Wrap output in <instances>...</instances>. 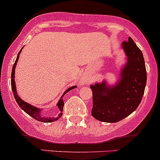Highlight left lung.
<instances>
[{"mask_svg":"<svg viewBox=\"0 0 160 160\" xmlns=\"http://www.w3.org/2000/svg\"><path fill=\"white\" fill-rule=\"evenodd\" d=\"M122 49L126 62L121 67L117 83L109 85L103 80L90 85L91 114L100 122L114 123L128 117L136 110L144 94L147 76L142 52L131 37L122 42Z\"/></svg>","mask_w":160,"mask_h":160,"instance_id":"left-lung-1","label":"left lung"}]
</instances>
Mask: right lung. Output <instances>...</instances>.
<instances>
[{
  "mask_svg": "<svg viewBox=\"0 0 160 160\" xmlns=\"http://www.w3.org/2000/svg\"><path fill=\"white\" fill-rule=\"evenodd\" d=\"M22 49H23V47L22 48V49L19 51L18 54L17 59H16L15 62H14V66H13V68H12V71H11V88H12V91H13V93H14V98H15V101H17L18 106L22 109V110L25 111V112H26L28 114H29L30 116H32V117L33 118H35V120L38 121V122H46V123H47V122H55V121L58 120V119H59V118H60L62 114V109H63V106H64V101H63V99H62L63 96L67 93V92H69L70 90L77 88V86H72V87H70V88H69L68 89L64 92L63 94L61 96L60 99H59V101H58L57 104H56V106H57L58 108H59V114L57 117L56 118H54V117L48 118V117H46V116H43L42 113V109L38 108L35 107V106H33V105H32V104H28V103L25 102V101H23V100H22V98L18 96V94L17 89H16L15 80H14V73H15L16 65H17L18 60V59H19V55H20Z\"/></svg>",
  "mask_w": 160,
  "mask_h": 160,
  "instance_id": "add662e5",
  "label": "right lung"
}]
</instances>
